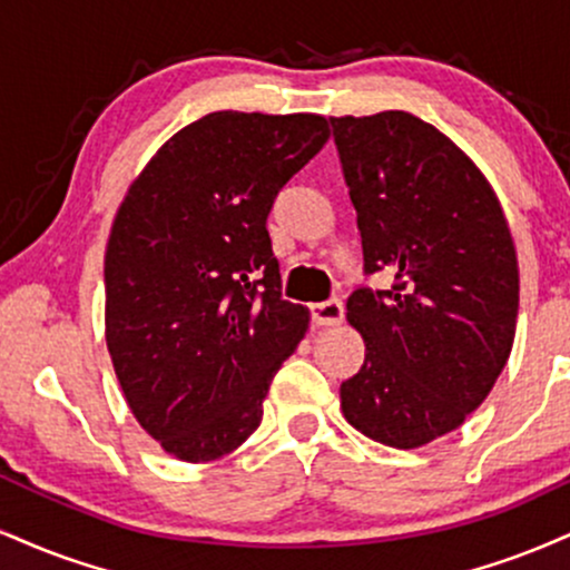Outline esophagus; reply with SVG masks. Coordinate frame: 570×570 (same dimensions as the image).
Wrapping results in <instances>:
<instances>
[{
    "label": "esophagus",
    "mask_w": 570,
    "mask_h": 570,
    "mask_svg": "<svg viewBox=\"0 0 570 570\" xmlns=\"http://www.w3.org/2000/svg\"><path fill=\"white\" fill-rule=\"evenodd\" d=\"M311 318L315 326H340L345 318V307L340 299H328V303L311 305Z\"/></svg>",
    "instance_id": "esophagus-1"
}]
</instances>
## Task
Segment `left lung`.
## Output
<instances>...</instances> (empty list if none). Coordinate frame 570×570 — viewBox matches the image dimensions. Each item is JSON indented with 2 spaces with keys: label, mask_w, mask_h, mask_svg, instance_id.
Here are the masks:
<instances>
[{
  "label": "left lung",
  "mask_w": 570,
  "mask_h": 570,
  "mask_svg": "<svg viewBox=\"0 0 570 570\" xmlns=\"http://www.w3.org/2000/svg\"><path fill=\"white\" fill-rule=\"evenodd\" d=\"M328 121L363 271L395 276L347 297L366 358L342 382V414L372 441L420 449L468 420L510 358L515 244L491 183L441 129L406 111Z\"/></svg>",
  "instance_id": "8db88e82"
}]
</instances>
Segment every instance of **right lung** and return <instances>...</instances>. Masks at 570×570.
Segmentation results:
<instances>
[{
  "label": "right lung",
  "mask_w": 570,
  "mask_h": 570,
  "mask_svg": "<svg viewBox=\"0 0 570 570\" xmlns=\"http://www.w3.org/2000/svg\"><path fill=\"white\" fill-rule=\"evenodd\" d=\"M326 140L318 114H207L156 150L116 212L106 345L135 420L183 462L255 433L305 337L311 313L281 299L265 223Z\"/></svg>",
  "instance_id": "obj_1"
}]
</instances>
